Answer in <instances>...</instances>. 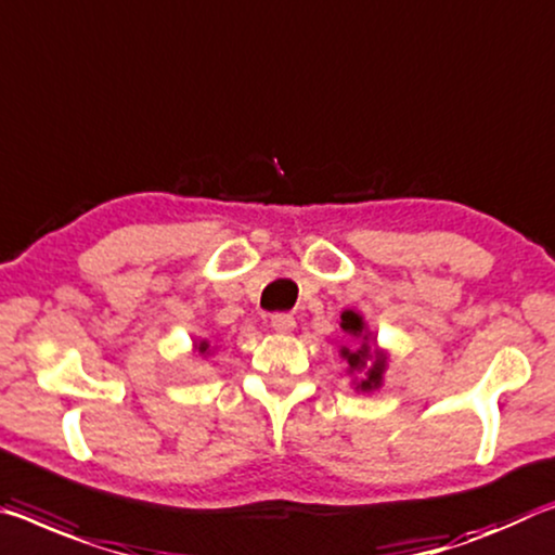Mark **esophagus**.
<instances>
[{
	"label": "esophagus",
	"instance_id": "esophagus-1",
	"mask_svg": "<svg viewBox=\"0 0 555 555\" xmlns=\"http://www.w3.org/2000/svg\"><path fill=\"white\" fill-rule=\"evenodd\" d=\"M271 328L276 333H292L296 328V321L292 313H274L271 315Z\"/></svg>",
	"mask_w": 555,
	"mask_h": 555
}]
</instances>
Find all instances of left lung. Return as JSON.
Masks as SVG:
<instances>
[{"label": "left lung", "instance_id": "1", "mask_svg": "<svg viewBox=\"0 0 555 555\" xmlns=\"http://www.w3.org/2000/svg\"><path fill=\"white\" fill-rule=\"evenodd\" d=\"M340 328L350 336L353 346H340V358L348 363V375H353L358 392H373L383 385V375L388 371V353L377 348V340L363 313L346 309L340 313Z\"/></svg>", "mask_w": 555, "mask_h": 555}]
</instances>
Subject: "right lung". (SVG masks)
I'll return each instance as SVG.
<instances>
[{"mask_svg":"<svg viewBox=\"0 0 555 555\" xmlns=\"http://www.w3.org/2000/svg\"><path fill=\"white\" fill-rule=\"evenodd\" d=\"M195 350H197V353L199 356H209V353H212V348H209V340H199V343H195Z\"/></svg>","mask_w":555,"mask_h":555,"instance_id":"add662e5","label":"right lung"}]
</instances>
